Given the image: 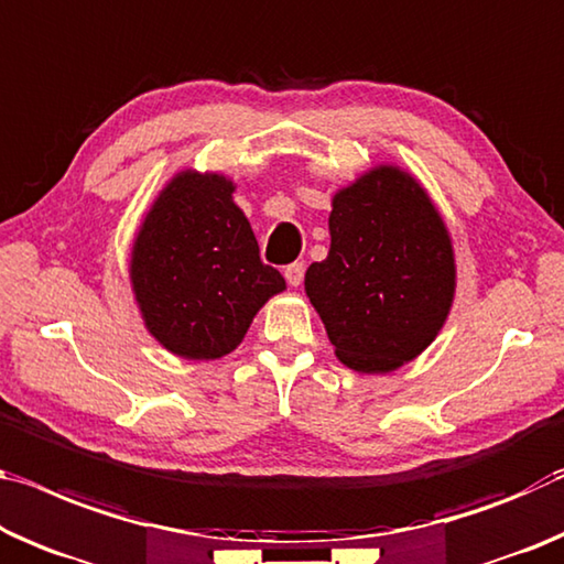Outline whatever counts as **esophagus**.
Returning a JSON list of instances; mask_svg holds the SVG:
<instances>
[{"mask_svg":"<svg viewBox=\"0 0 564 564\" xmlns=\"http://www.w3.org/2000/svg\"><path fill=\"white\" fill-rule=\"evenodd\" d=\"M303 273H306V265L291 263L289 268H285V281H289V285H293V289H299V285L303 283Z\"/></svg>","mask_w":564,"mask_h":564,"instance_id":"esophagus-1","label":"esophagus"}]
</instances>
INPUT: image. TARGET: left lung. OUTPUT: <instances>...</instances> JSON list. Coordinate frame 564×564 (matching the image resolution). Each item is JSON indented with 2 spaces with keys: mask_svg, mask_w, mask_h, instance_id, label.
I'll return each instance as SVG.
<instances>
[{
  "mask_svg": "<svg viewBox=\"0 0 564 564\" xmlns=\"http://www.w3.org/2000/svg\"><path fill=\"white\" fill-rule=\"evenodd\" d=\"M326 261L306 271V296L338 361L389 373L416 359L449 316L457 263L434 200L406 170L377 165L330 200Z\"/></svg>",
  "mask_w": 564,
  "mask_h": 564,
  "instance_id": "left-lung-1",
  "label": "left lung"
}]
</instances>
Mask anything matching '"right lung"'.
<instances>
[{"mask_svg":"<svg viewBox=\"0 0 564 564\" xmlns=\"http://www.w3.org/2000/svg\"><path fill=\"white\" fill-rule=\"evenodd\" d=\"M236 183L181 170L145 220L130 253V283L145 328L170 354L213 361L234 351L263 303L285 291L263 265Z\"/></svg>","mask_w":564,"mask_h":564,"instance_id":"add662e5","label":"right lung"}]
</instances>
